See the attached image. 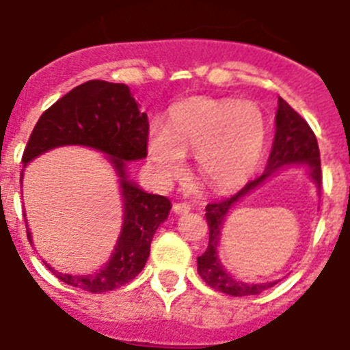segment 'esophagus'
Here are the masks:
<instances>
[{"instance_id":"34e87169","label":"esophagus","mask_w":350,"mask_h":350,"mask_svg":"<svg viewBox=\"0 0 350 350\" xmlns=\"http://www.w3.org/2000/svg\"><path fill=\"white\" fill-rule=\"evenodd\" d=\"M189 210H191V205H187V203H175V205H173V212L177 213V215L187 213Z\"/></svg>"}]
</instances>
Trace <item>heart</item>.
<instances>
[{
	"label": "heart",
	"instance_id": "b5f03b06",
	"mask_svg": "<svg viewBox=\"0 0 350 350\" xmlns=\"http://www.w3.org/2000/svg\"><path fill=\"white\" fill-rule=\"evenodd\" d=\"M267 145V122L254 103L193 98L172 108L165 128L148 131V159L163 182L184 172L194 152L200 180L212 189L240 185L254 173Z\"/></svg>",
	"mask_w": 350,
	"mask_h": 350
}]
</instances>
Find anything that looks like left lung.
Returning <instances> with one entry per match:
<instances>
[{"label":"left lung","instance_id":"1","mask_svg":"<svg viewBox=\"0 0 350 350\" xmlns=\"http://www.w3.org/2000/svg\"><path fill=\"white\" fill-rule=\"evenodd\" d=\"M307 166L308 177L315 182L317 189L321 191L323 184V173H321V157H319V145L315 138L314 131L307 124V120L303 119L295 108H291L289 103L279 98V108L275 116V138L273 147H271L270 157H268L267 170L262 172L261 177L250 180L245 184L243 189L238 191L231 198H226L222 202L208 203L206 205V222H208V247L200 258H198V273L213 289L221 291L224 295L230 296H250L259 295L261 291L273 287L275 282L265 284H247L242 280H237L231 277L230 271H226L217 258V245L221 240V231L224 226L226 215L230 212L231 206L242 200L243 196L254 191L256 187L265 180L282 170L284 166Z\"/></svg>","mask_w":350,"mask_h":350}]
</instances>
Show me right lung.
<instances>
[{"label": "right lung", "mask_w": 350, "mask_h": 350, "mask_svg": "<svg viewBox=\"0 0 350 350\" xmlns=\"http://www.w3.org/2000/svg\"><path fill=\"white\" fill-rule=\"evenodd\" d=\"M148 120L124 83L89 80L71 89L42 113L23 154L24 166L63 145H83L107 154L119 175L124 202L120 230L110 261L94 275H66L49 270L64 284L89 293H107L124 286L144 270L150 254V242L168 219V198L148 194L129 180L128 163L147 157ZM23 182V173H21ZM27 240L31 233L27 230Z\"/></svg>", "instance_id": "1"}]
</instances>
